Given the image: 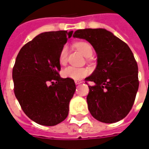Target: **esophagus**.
<instances>
[{"label": "esophagus", "mask_w": 149, "mask_h": 149, "mask_svg": "<svg viewBox=\"0 0 149 149\" xmlns=\"http://www.w3.org/2000/svg\"><path fill=\"white\" fill-rule=\"evenodd\" d=\"M82 81L81 80H79V79H77V80H75V83L77 85H79V84H81L82 83Z\"/></svg>", "instance_id": "obj_1"}]
</instances>
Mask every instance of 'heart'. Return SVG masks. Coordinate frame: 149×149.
Wrapping results in <instances>:
<instances>
[{"label": "heart", "instance_id": "obj_1", "mask_svg": "<svg viewBox=\"0 0 149 149\" xmlns=\"http://www.w3.org/2000/svg\"><path fill=\"white\" fill-rule=\"evenodd\" d=\"M76 47L81 53L86 57H89L92 55L93 50L89 44L86 42H78L76 44ZM68 57V47L67 46H63L61 48L59 54L58 61L61 64H65L67 61ZM89 73L88 69L84 67H75L72 66H69L63 69L62 71V76L64 78L72 79H80L84 78Z\"/></svg>", "mask_w": 149, "mask_h": 149}]
</instances>
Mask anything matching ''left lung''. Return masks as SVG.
Segmentation results:
<instances>
[{
  "label": "left lung",
  "instance_id": "8db88e82",
  "mask_svg": "<svg viewBox=\"0 0 149 149\" xmlns=\"http://www.w3.org/2000/svg\"><path fill=\"white\" fill-rule=\"evenodd\" d=\"M74 38L88 41L98 55V64L87 82L88 108L94 118L113 123L132 109L139 88L138 65L127 44L104 29L77 30ZM88 84V83H87Z\"/></svg>",
  "mask_w": 149,
  "mask_h": 149
}]
</instances>
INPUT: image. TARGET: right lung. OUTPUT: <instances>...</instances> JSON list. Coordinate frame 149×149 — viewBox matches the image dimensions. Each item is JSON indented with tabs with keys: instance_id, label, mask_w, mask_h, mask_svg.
<instances>
[{
	"instance_id": "obj_1",
	"label": "right lung",
	"mask_w": 149,
	"mask_h": 149,
	"mask_svg": "<svg viewBox=\"0 0 149 149\" xmlns=\"http://www.w3.org/2000/svg\"><path fill=\"white\" fill-rule=\"evenodd\" d=\"M72 31L41 33L22 47L13 68L14 94L26 116L44 126L67 118L76 91L72 79L61 78L58 57Z\"/></svg>"
}]
</instances>
